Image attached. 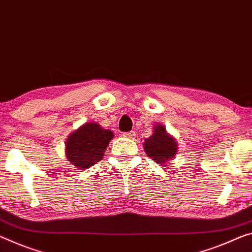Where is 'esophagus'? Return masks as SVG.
Masks as SVG:
<instances>
[{"mask_svg": "<svg viewBox=\"0 0 252 252\" xmlns=\"http://www.w3.org/2000/svg\"><path fill=\"white\" fill-rule=\"evenodd\" d=\"M123 136L126 137V138H133L135 136V131H129V133H124Z\"/></svg>", "mask_w": 252, "mask_h": 252, "instance_id": "34e87169", "label": "esophagus"}]
</instances>
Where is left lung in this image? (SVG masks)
Returning <instances> with one entry per match:
<instances>
[{"label": "left lung", "instance_id": "left-lung-1", "mask_svg": "<svg viewBox=\"0 0 252 252\" xmlns=\"http://www.w3.org/2000/svg\"><path fill=\"white\" fill-rule=\"evenodd\" d=\"M145 153L158 164L165 166L176 158L178 143L176 138L170 135L162 124H157L153 127V134L146 138L144 143Z\"/></svg>", "mask_w": 252, "mask_h": 252}]
</instances>
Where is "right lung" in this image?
<instances>
[{
	"label": "right lung",
	"instance_id": "add662e5",
	"mask_svg": "<svg viewBox=\"0 0 252 252\" xmlns=\"http://www.w3.org/2000/svg\"><path fill=\"white\" fill-rule=\"evenodd\" d=\"M110 129H104L98 123L88 122L73 130L65 142V156L72 165L81 170L91 168L101 161L108 144L114 138Z\"/></svg>",
	"mask_w": 252,
	"mask_h": 252
}]
</instances>
